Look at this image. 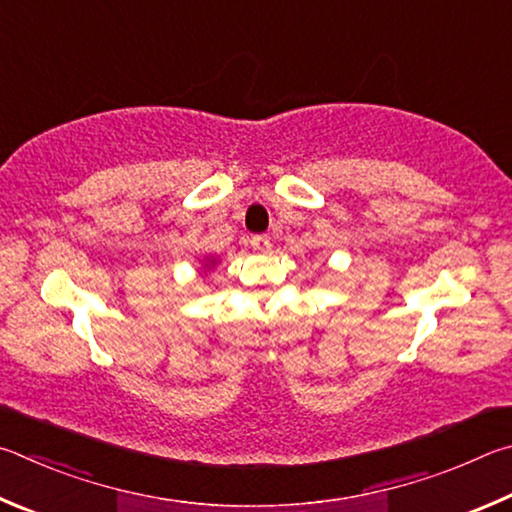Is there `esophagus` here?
<instances>
[{"instance_id": "obj_1", "label": "esophagus", "mask_w": 512, "mask_h": 512, "mask_svg": "<svg viewBox=\"0 0 512 512\" xmlns=\"http://www.w3.org/2000/svg\"><path fill=\"white\" fill-rule=\"evenodd\" d=\"M249 245L256 251V254H270V249H272V242L267 236H254L249 240Z\"/></svg>"}]
</instances>
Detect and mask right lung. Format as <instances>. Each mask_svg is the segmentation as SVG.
<instances>
[{"label":"right lung","mask_w":512,"mask_h":512,"mask_svg":"<svg viewBox=\"0 0 512 512\" xmlns=\"http://www.w3.org/2000/svg\"><path fill=\"white\" fill-rule=\"evenodd\" d=\"M215 263H218V261H215V258H209V256H206V258H202V267H200V274H206V272H211V270H213V267H215Z\"/></svg>","instance_id":"add662e5"}]
</instances>
